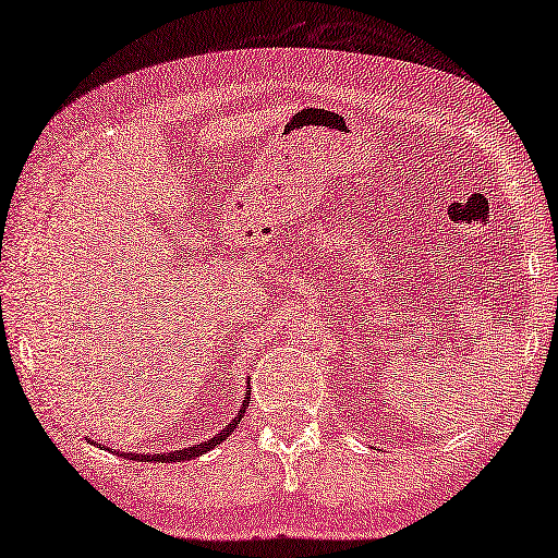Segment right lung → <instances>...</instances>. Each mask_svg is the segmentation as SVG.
I'll list each match as a JSON object with an SVG mask.
<instances>
[{
	"instance_id": "obj_1",
	"label": "right lung",
	"mask_w": 558,
	"mask_h": 558,
	"mask_svg": "<svg viewBox=\"0 0 558 558\" xmlns=\"http://www.w3.org/2000/svg\"><path fill=\"white\" fill-rule=\"evenodd\" d=\"M248 399H251V391H246V396H243V403H241L239 416L231 418V424H228L226 429H220V432L216 434V437H210L208 441H201V445H193V447H185V449H174V452H159V454H142V452L129 454V452H121V457H129V460H140V462H185V460H195V457L210 452L213 447L220 445V441H223V439L228 437V434H231V432L235 429V426H239L241 416L246 414ZM94 445L101 447V445H98V441H94ZM104 449H109V447H104Z\"/></svg>"
}]
</instances>
